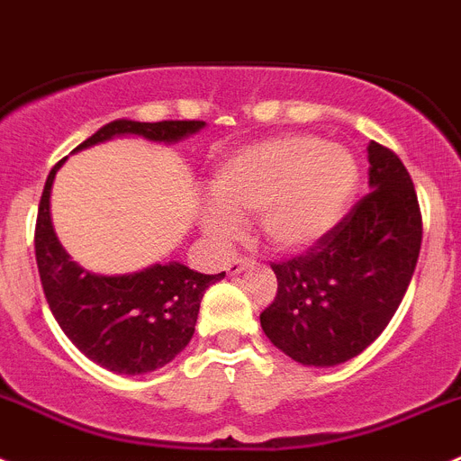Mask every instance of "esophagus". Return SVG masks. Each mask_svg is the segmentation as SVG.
<instances>
[{
    "label": "esophagus",
    "instance_id": "esophagus-1",
    "mask_svg": "<svg viewBox=\"0 0 461 461\" xmlns=\"http://www.w3.org/2000/svg\"><path fill=\"white\" fill-rule=\"evenodd\" d=\"M252 264H255L252 257H236V259H231L230 264H227V273H230V276H236V273L250 268Z\"/></svg>",
    "mask_w": 461,
    "mask_h": 461
}]
</instances>
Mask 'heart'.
I'll list each match as a JSON object with an SVG mask.
<instances>
[{
    "mask_svg": "<svg viewBox=\"0 0 461 461\" xmlns=\"http://www.w3.org/2000/svg\"><path fill=\"white\" fill-rule=\"evenodd\" d=\"M358 181L349 151L314 135H280L240 149L215 169L213 206L202 222L215 243H230L239 221L257 213L273 248L305 250L344 213Z\"/></svg>",
    "mask_w": 461,
    "mask_h": 461,
    "instance_id": "1",
    "label": "heart"
}]
</instances>
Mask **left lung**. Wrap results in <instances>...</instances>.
<instances>
[{
  "label": "left lung",
  "instance_id": "8db88e82",
  "mask_svg": "<svg viewBox=\"0 0 461 461\" xmlns=\"http://www.w3.org/2000/svg\"><path fill=\"white\" fill-rule=\"evenodd\" d=\"M367 160L370 193L305 255L271 264L277 294L261 329L301 365L330 367L367 349L416 271L422 218L411 176L379 142L367 144Z\"/></svg>",
  "mask_w": 461,
  "mask_h": 461
}]
</instances>
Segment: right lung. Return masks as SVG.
Segmentation results:
<instances>
[{"label": "right lung", "instance_id": "1", "mask_svg": "<svg viewBox=\"0 0 461 461\" xmlns=\"http://www.w3.org/2000/svg\"><path fill=\"white\" fill-rule=\"evenodd\" d=\"M204 122H128L119 119L94 132L80 149L114 135H140L151 142H179ZM50 169L36 218V264L48 305L66 338L89 360L117 375H144L167 365L194 333L200 303L209 285L225 277L204 276L179 261L153 264L128 276H98L77 267L61 248L50 221Z\"/></svg>", "mask_w": 461, "mask_h": 461}]
</instances>
